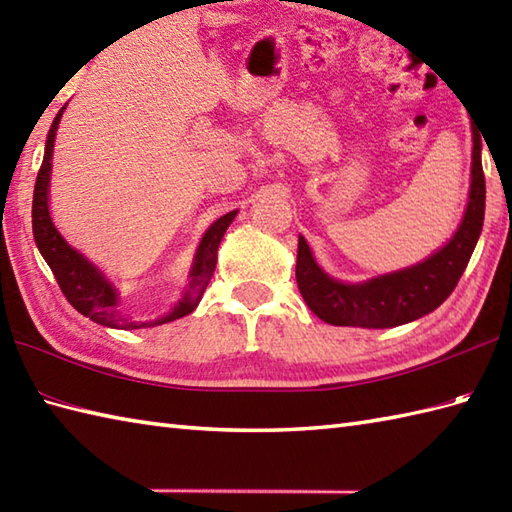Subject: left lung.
<instances>
[{
    "mask_svg": "<svg viewBox=\"0 0 512 512\" xmlns=\"http://www.w3.org/2000/svg\"><path fill=\"white\" fill-rule=\"evenodd\" d=\"M484 200L482 138L473 132L469 204L451 242L418 266L369 279L365 284H341L323 273L314 262L306 239L299 237L295 273L308 308L325 323L354 328H396L433 312L455 290L469 264L482 233Z\"/></svg>",
    "mask_w": 512,
    "mask_h": 512,
    "instance_id": "1",
    "label": "left lung"
}]
</instances>
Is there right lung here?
Returning a JSON list of instances; mask_svg holds the SVG:
<instances>
[{"mask_svg":"<svg viewBox=\"0 0 512 512\" xmlns=\"http://www.w3.org/2000/svg\"><path fill=\"white\" fill-rule=\"evenodd\" d=\"M63 110L65 107H61V112L57 114V118H54V123L50 127L48 140H46V154H43L41 169L37 173L35 195H32V235H35L37 248L41 250L43 259L48 262L65 299H68L70 306L76 312H81L83 317H88L90 321L99 325H107V328L136 330V328H147V325H160V323L187 317V314H191L195 306H198L206 286H209V281L215 273V264H217V248H220L226 228L233 222L237 211L222 215L220 220L211 224L209 231H206V235L202 237L198 253H195L193 268H191L189 290L184 292L182 301L167 314V317L158 319L156 323L125 321L121 317V312L116 310V301H118L116 290L107 284V279L103 277V273H99V268L90 264L79 250H74L68 242H65L50 220V211H48V182H50V169H52L50 160H52L54 136H57V127H59Z\"/></svg>","mask_w":512,"mask_h":512,"instance_id":"right-lung-1","label":"right lung"}]
</instances>
